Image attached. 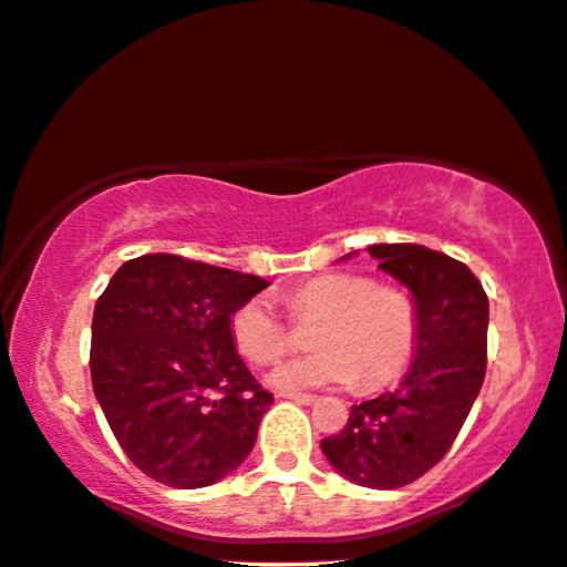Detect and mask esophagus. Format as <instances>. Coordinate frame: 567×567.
I'll use <instances>...</instances> for the list:
<instances>
[{
  "label": "esophagus",
  "instance_id": "1",
  "mask_svg": "<svg viewBox=\"0 0 567 567\" xmlns=\"http://www.w3.org/2000/svg\"><path fill=\"white\" fill-rule=\"evenodd\" d=\"M280 396H285V400L298 402V404H312L318 400L316 394H308V392H280Z\"/></svg>",
  "mask_w": 567,
  "mask_h": 567
}]
</instances>
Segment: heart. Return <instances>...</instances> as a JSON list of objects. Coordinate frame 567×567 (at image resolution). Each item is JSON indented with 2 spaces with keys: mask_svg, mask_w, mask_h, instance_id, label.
I'll list each match as a JSON object with an SVG mask.
<instances>
[{
  "mask_svg": "<svg viewBox=\"0 0 567 567\" xmlns=\"http://www.w3.org/2000/svg\"><path fill=\"white\" fill-rule=\"evenodd\" d=\"M287 310L298 323H312L308 357L277 367L267 382L277 390L357 384L379 390L410 364L417 343V306L394 285L364 275H318L287 292ZM236 349L251 364H272L290 346V328L267 295L244 302L231 318Z\"/></svg>",
  "mask_w": 567,
  "mask_h": 567,
  "instance_id": "heart-1",
  "label": "heart"
}]
</instances>
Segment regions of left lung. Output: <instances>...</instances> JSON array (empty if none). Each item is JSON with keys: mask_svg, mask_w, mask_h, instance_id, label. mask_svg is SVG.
<instances>
[{"mask_svg": "<svg viewBox=\"0 0 567 567\" xmlns=\"http://www.w3.org/2000/svg\"><path fill=\"white\" fill-rule=\"evenodd\" d=\"M369 255L415 300V353L396 390L353 404L320 447L351 484L386 492L433 468L466 422L486 374L488 298L463 261L422 244H371Z\"/></svg>", "mask_w": 567, "mask_h": 567, "instance_id": "left-lung-1", "label": "left lung"}]
</instances>
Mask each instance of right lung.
<instances>
[{"instance_id":"1","label":"right lung","mask_w":567,"mask_h":567,"mask_svg":"<svg viewBox=\"0 0 567 567\" xmlns=\"http://www.w3.org/2000/svg\"><path fill=\"white\" fill-rule=\"evenodd\" d=\"M269 282L175 255L124 261L91 323V382L122 451L150 478L200 488L229 476L275 396L255 382L231 318Z\"/></svg>"}]
</instances>
